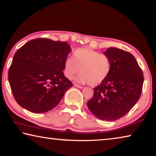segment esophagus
Here are the masks:
<instances>
[{
    "mask_svg": "<svg viewBox=\"0 0 156 156\" xmlns=\"http://www.w3.org/2000/svg\"><path fill=\"white\" fill-rule=\"evenodd\" d=\"M74 86L76 87L79 88V89H82V88H83V86L79 85V84H74Z\"/></svg>",
    "mask_w": 156,
    "mask_h": 156,
    "instance_id": "1",
    "label": "esophagus"
}]
</instances>
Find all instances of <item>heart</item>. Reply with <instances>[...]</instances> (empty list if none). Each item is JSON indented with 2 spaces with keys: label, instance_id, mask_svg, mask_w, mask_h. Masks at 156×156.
I'll list each match as a JSON object with an SVG mask.
<instances>
[{
  "label": "heart",
  "instance_id": "obj_1",
  "mask_svg": "<svg viewBox=\"0 0 156 156\" xmlns=\"http://www.w3.org/2000/svg\"><path fill=\"white\" fill-rule=\"evenodd\" d=\"M73 56L74 59L68 57L65 61L64 72L67 78H72L80 71L76 81L96 86L109 75L112 65L107 55L89 48H81L76 50Z\"/></svg>",
  "mask_w": 156,
  "mask_h": 156
}]
</instances>
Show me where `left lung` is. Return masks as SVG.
Here are the masks:
<instances>
[{
    "label": "left lung",
    "instance_id": "1",
    "mask_svg": "<svg viewBox=\"0 0 156 156\" xmlns=\"http://www.w3.org/2000/svg\"><path fill=\"white\" fill-rule=\"evenodd\" d=\"M103 54L109 58L111 72L106 80L94 89V96L87 102V107L99 119L113 121L125 116L138 102L144 76L131 53L109 47Z\"/></svg>",
    "mask_w": 156,
    "mask_h": 156
}]
</instances>
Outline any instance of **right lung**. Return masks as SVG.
<instances>
[{
  "label": "right lung",
  "mask_w": 156,
  "mask_h": 156,
  "mask_svg": "<svg viewBox=\"0 0 156 156\" xmlns=\"http://www.w3.org/2000/svg\"><path fill=\"white\" fill-rule=\"evenodd\" d=\"M71 51L67 42L33 39L14 54L8 79L17 103L35 113L51 111L73 84L65 77V61Z\"/></svg>",
  "instance_id": "add662e5"
}]
</instances>
